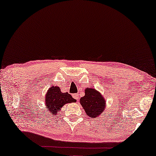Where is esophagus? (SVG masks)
I'll use <instances>...</instances> for the list:
<instances>
[{
    "mask_svg": "<svg viewBox=\"0 0 156 156\" xmlns=\"http://www.w3.org/2000/svg\"><path fill=\"white\" fill-rule=\"evenodd\" d=\"M73 97L75 99L78 100V99H79V94H73Z\"/></svg>",
    "mask_w": 156,
    "mask_h": 156,
    "instance_id": "34e87169",
    "label": "esophagus"
}]
</instances>
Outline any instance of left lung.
I'll return each mask as SVG.
<instances>
[{
  "label": "left lung",
  "mask_w": 156,
  "mask_h": 156,
  "mask_svg": "<svg viewBox=\"0 0 156 156\" xmlns=\"http://www.w3.org/2000/svg\"><path fill=\"white\" fill-rule=\"evenodd\" d=\"M80 104L87 115L91 118H96L106 109V100L103 96L94 89L87 88L85 95L80 99Z\"/></svg>",
  "instance_id": "obj_1"
}]
</instances>
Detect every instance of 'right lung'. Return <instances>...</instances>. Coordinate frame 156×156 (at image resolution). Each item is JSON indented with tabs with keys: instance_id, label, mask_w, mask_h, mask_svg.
<instances>
[{
	"instance_id": "1",
	"label": "right lung",
	"mask_w": 156,
	"mask_h": 156,
	"mask_svg": "<svg viewBox=\"0 0 156 156\" xmlns=\"http://www.w3.org/2000/svg\"><path fill=\"white\" fill-rule=\"evenodd\" d=\"M76 101L69 94L62 92L59 87L52 86L48 89L45 95L44 113H48V115L52 116H56L65 104L76 102Z\"/></svg>"
}]
</instances>
